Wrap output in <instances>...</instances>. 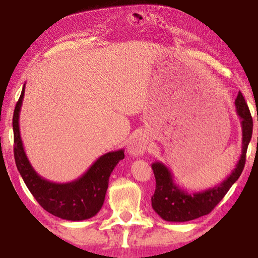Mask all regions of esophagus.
Here are the masks:
<instances>
[{
    "mask_svg": "<svg viewBox=\"0 0 258 258\" xmlns=\"http://www.w3.org/2000/svg\"><path fill=\"white\" fill-rule=\"evenodd\" d=\"M148 145H149L148 138H146L145 135H139V137L133 138L128 142L127 150L132 156H142L148 149Z\"/></svg>",
    "mask_w": 258,
    "mask_h": 258,
    "instance_id": "obj_1",
    "label": "esophagus"
}]
</instances>
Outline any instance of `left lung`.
Segmentation results:
<instances>
[{"mask_svg":"<svg viewBox=\"0 0 258 258\" xmlns=\"http://www.w3.org/2000/svg\"><path fill=\"white\" fill-rule=\"evenodd\" d=\"M235 110L242 127V147L239 161L232 173L223 182L199 192H187L174 182L173 174L168 167L156 161L151 165L156 178V190L151 197L154 211L167 222H187L207 215L223 199L226 192L241 175L246 163V152L252 134V118L244 98L238 93Z\"/></svg>","mask_w":258,"mask_h":258,"instance_id":"1","label":"left lung"}]
</instances>
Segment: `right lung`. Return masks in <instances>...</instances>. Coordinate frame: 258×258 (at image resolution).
Wrapping results in <instances>:
<instances>
[{"mask_svg":"<svg viewBox=\"0 0 258 258\" xmlns=\"http://www.w3.org/2000/svg\"><path fill=\"white\" fill-rule=\"evenodd\" d=\"M25 95V85L16 104L12 126L15 138V160L21 177L37 203L52 215L67 221H83L97 215L101 209L108 189L109 176L124 159V150L107 152L77 180L55 183L45 180L30 165L26 156L19 130V116Z\"/></svg>","mask_w":258,"mask_h":258,"instance_id":"add662e5","label":"right lung"}]
</instances>
